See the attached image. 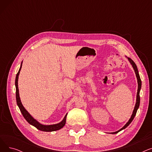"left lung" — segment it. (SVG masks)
<instances>
[{
  "mask_svg": "<svg viewBox=\"0 0 152 152\" xmlns=\"http://www.w3.org/2000/svg\"><path fill=\"white\" fill-rule=\"evenodd\" d=\"M127 58H128L129 61H130V63H131V65H132V67L134 69V71H135V75H136V77H137V83H138V89H137V99H136V103H135V107H134V111H133V113H132V115L131 117V118L129 119V121L127 122L125 126L122 127V128L121 129H119V131H116V132H112V134H116L118 133V132H119L120 131L125 129L126 127H127V126H128L131 123L132 121V120L134 119L135 115H136V113H137V111L139 107V105H140V89H141V86H142V82H141V79H140V76H139V71H138V69H137V66L136 65H135V63L134 62V61L130 58H128L127 57Z\"/></svg>",
  "mask_w": 152,
  "mask_h": 152,
  "instance_id": "1",
  "label": "left lung"
}]
</instances>
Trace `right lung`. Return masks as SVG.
<instances>
[{
  "mask_svg": "<svg viewBox=\"0 0 152 152\" xmlns=\"http://www.w3.org/2000/svg\"><path fill=\"white\" fill-rule=\"evenodd\" d=\"M22 66V63L21 64V66L20 68L18 71V72L17 74V76H16V79H15V86H16V100H17V105L20 110V111L21 112L24 118H25L26 120L31 125L34 126L36 127V128L40 131H45V132H52V131H57L60 129H61L62 127L65 125L66 123V116L67 114L65 115V118H63L62 121L60 123L56 124H53V125H49V126H46V125H43L40 124L39 122H37L36 119H34L33 117H32L29 113L28 112V111L26 110V109L24 108L23 106L22 103L20 100V95H19V91H18V75L20 74V72L21 68Z\"/></svg>",
  "mask_w": 152,
  "mask_h": 152,
  "instance_id": "1",
  "label": "right lung"
}]
</instances>
